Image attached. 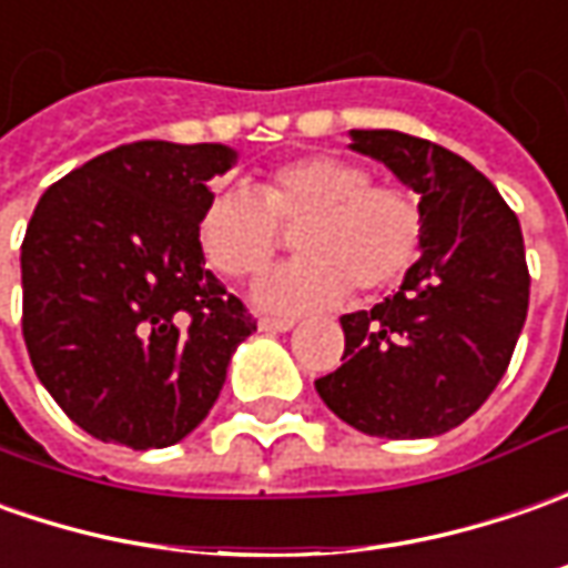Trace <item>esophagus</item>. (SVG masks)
Masks as SVG:
<instances>
[{
  "label": "esophagus",
  "instance_id": "esophagus-1",
  "mask_svg": "<svg viewBox=\"0 0 568 568\" xmlns=\"http://www.w3.org/2000/svg\"><path fill=\"white\" fill-rule=\"evenodd\" d=\"M264 333H288L292 326H295V321L292 317H261V323H257Z\"/></svg>",
  "mask_w": 568,
  "mask_h": 568
}]
</instances>
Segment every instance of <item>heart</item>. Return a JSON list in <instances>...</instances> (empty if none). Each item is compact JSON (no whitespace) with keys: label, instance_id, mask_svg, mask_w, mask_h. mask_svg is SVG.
I'll list each match as a JSON object with an SVG mask.
<instances>
[{"label":"heart","instance_id":"heart-1","mask_svg":"<svg viewBox=\"0 0 568 568\" xmlns=\"http://www.w3.org/2000/svg\"><path fill=\"white\" fill-rule=\"evenodd\" d=\"M295 223L302 257L254 285L264 307L311 311L343 302L348 288H389L415 264L424 235V213L408 187L374 182L355 160L314 153L270 169L257 194L213 191L197 216V247L220 276L247 280L273 261L280 225Z\"/></svg>","mask_w":568,"mask_h":568}]
</instances>
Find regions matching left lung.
Wrapping results in <instances>:
<instances>
[{
  "instance_id": "1",
  "label": "left lung",
  "mask_w": 568,
  "mask_h": 568,
  "mask_svg": "<svg viewBox=\"0 0 568 568\" xmlns=\"http://www.w3.org/2000/svg\"><path fill=\"white\" fill-rule=\"evenodd\" d=\"M420 194V257L399 292L343 314V367L314 381L355 430L386 440L437 437L497 389L528 314L521 225L499 191L459 153L402 131H348Z\"/></svg>"
}]
</instances>
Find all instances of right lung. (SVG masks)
I'll return each mask as SVG.
<instances>
[{"mask_svg":"<svg viewBox=\"0 0 568 568\" xmlns=\"http://www.w3.org/2000/svg\"><path fill=\"white\" fill-rule=\"evenodd\" d=\"M225 144L134 141L47 187L21 245L24 343L40 383L81 430L131 449L187 437L257 329L204 270L206 182Z\"/></svg>","mask_w":568,"mask_h":568,"instance_id":"right-lung-1","label":"right lung"}]
</instances>
